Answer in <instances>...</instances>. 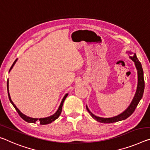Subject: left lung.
<instances>
[{"instance_id":"8db88e82","label":"left lung","mask_w":150,"mask_h":150,"mask_svg":"<svg viewBox=\"0 0 150 150\" xmlns=\"http://www.w3.org/2000/svg\"><path fill=\"white\" fill-rule=\"evenodd\" d=\"M127 53L129 54H132V52L128 51ZM129 58L134 61L136 67V69L137 71V86L136 92H135V96L134 97V99H132V102L129 104V105L128 106V108L125 109V110L122 112V113L119 114L117 116H114V117H98V116L95 115L94 114H93L90 110L88 108V107L86 105L87 110L88 112L90 113V115H91V117L96 120L97 122L100 123H114L120 122V121L124 120L127 117H129L134 112L135 108H137V105H138L139 102L141 100L142 97H143L144 91V88H145V82H144V71L142 69V66L141 63L139 62L138 59H137L136 54L134 53V56H129Z\"/></svg>"}]
</instances>
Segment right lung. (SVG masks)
Returning <instances> with one entry per match:
<instances>
[{"label": "right lung", "mask_w": 150, "mask_h": 150, "mask_svg": "<svg viewBox=\"0 0 150 150\" xmlns=\"http://www.w3.org/2000/svg\"><path fill=\"white\" fill-rule=\"evenodd\" d=\"M17 60H18V59H16V60L15 61V62L13 63V65L11 66L10 70H9V72H10L12 69H13V66L15 65V64L16 63V61H17ZM7 91H8V96L9 100H10V102L12 103V105H13L14 108H15L16 111H17L18 113V115H20V117L22 118L23 120H25V122H27L28 123H35L36 122H39L40 124H41V125L49 124V123H51V122H54V120H57V119L59 117V115H60L61 113V111H62V107H63V102H64V101H65V99H66V97H67V96H68V93H67V94L65 95V96L63 97L62 101H61V104H60V105H59L58 109H57V110L56 112L54 113V114H53V115H52L49 116V117H44V118H33V117H28V116H27L26 115H25V114H23L19 110V109H18L17 108H16V106L15 105V104H14L13 101L11 100V96H10V93H9V89H8V81H7Z\"/></svg>", "instance_id": "right-lung-1"}]
</instances>
